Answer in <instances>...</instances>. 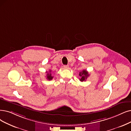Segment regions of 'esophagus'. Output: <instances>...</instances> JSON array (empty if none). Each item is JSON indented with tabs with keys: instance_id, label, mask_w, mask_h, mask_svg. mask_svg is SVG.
Returning <instances> with one entry per match:
<instances>
[{
	"instance_id": "obj_1",
	"label": "esophagus",
	"mask_w": 131,
	"mask_h": 131,
	"mask_svg": "<svg viewBox=\"0 0 131 131\" xmlns=\"http://www.w3.org/2000/svg\"><path fill=\"white\" fill-rule=\"evenodd\" d=\"M63 67H64V69H68L69 68V66H68V65H64V66H63Z\"/></svg>"
}]
</instances>
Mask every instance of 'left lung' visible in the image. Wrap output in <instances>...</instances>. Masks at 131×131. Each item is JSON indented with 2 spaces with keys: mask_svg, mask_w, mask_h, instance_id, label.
<instances>
[{
  "mask_svg": "<svg viewBox=\"0 0 131 131\" xmlns=\"http://www.w3.org/2000/svg\"><path fill=\"white\" fill-rule=\"evenodd\" d=\"M79 76H80V81L81 82L85 81L87 79L88 77L89 76V72L86 70H83L79 73Z\"/></svg>",
  "mask_w": 131,
  "mask_h": 131,
  "instance_id": "1",
  "label": "left lung"
}]
</instances>
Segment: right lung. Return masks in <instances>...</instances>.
<instances>
[{
  "label": "right lung",
  "mask_w": 131,
  "mask_h": 131,
  "mask_svg": "<svg viewBox=\"0 0 131 131\" xmlns=\"http://www.w3.org/2000/svg\"><path fill=\"white\" fill-rule=\"evenodd\" d=\"M51 70H50L49 71V72L47 71L46 73H47V76H46V78L48 80H51L52 79H53V76H51Z\"/></svg>",
  "instance_id": "1"
}]
</instances>
